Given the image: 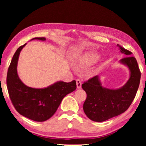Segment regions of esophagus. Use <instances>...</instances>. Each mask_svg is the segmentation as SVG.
Segmentation results:
<instances>
[{
    "label": "esophagus",
    "instance_id": "obj_1",
    "mask_svg": "<svg viewBox=\"0 0 146 146\" xmlns=\"http://www.w3.org/2000/svg\"><path fill=\"white\" fill-rule=\"evenodd\" d=\"M76 85H77V88L78 89L81 88L82 87V82L80 79H77L76 80Z\"/></svg>",
    "mask_w": 146,
    "mask_h": 146
}]
</instances>
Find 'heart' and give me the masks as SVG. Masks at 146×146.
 Segmentation results:
<instances>
[{"mask_svg": "<svg viewBox=\"0 0 146 146\" xmlns=\"http://www.w3.org/2000/svg\"><path fill=\"white\" fill-rule=\"evenodd\" d=\"M98 58V56L94 52H88L82 58L80 62L82 65L90 66L93 64L96 61Z\"/></svg>", "mask_w": 146, "mask_h": 146, "instance_id": "b5f03b06", "label": "heart"}]
</instances>
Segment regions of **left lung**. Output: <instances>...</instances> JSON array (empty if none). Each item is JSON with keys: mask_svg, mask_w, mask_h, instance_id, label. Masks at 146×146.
I'll use <instances>...</instances> for the list:
<instances>
[{"mask_svg": "<svg viewBox=\"0 0 146 146\" xmlns=\"http://www.w3.org/2000/svg\"><path fill=\"white\" fill-rule=\"evenodd\" d=\"M117 46L121 52L126 56L119 62L128 67L129 78L125 85L115 90L103 87L98 76L82 84V87L87 94L83 109L88 117L92 121L101 122L126 111L139 88L141 72L136 59L131 56L132 52L130 51Z\"/></svg>", "mask_w": 146, "mask_h": 146, "instance_id": "8db88e82", "label": "left lung"}]
</instances>
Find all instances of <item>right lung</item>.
<instances>
[{"mask_svg": "<svg viewBox=\"0 0 146 146\" xmlns=\"http://www.w3.org/2000/svg\"><path fill=\"white\" fill-rule=\"evenodd\" d=\"M45 40L44 37L32 40ZM25 44L17 50L9 67L7 85L13 104L20 114L36 121L47 120L54 114L62 99L76 89L75 80L59 81L45 88H33L26 86L19 78L17 64L19 54Z\"/></svg>", "mask_w": 146, "mask_h": 146, "instance_id": "right-lung-1", "label": "right lung"}]
</instances>
